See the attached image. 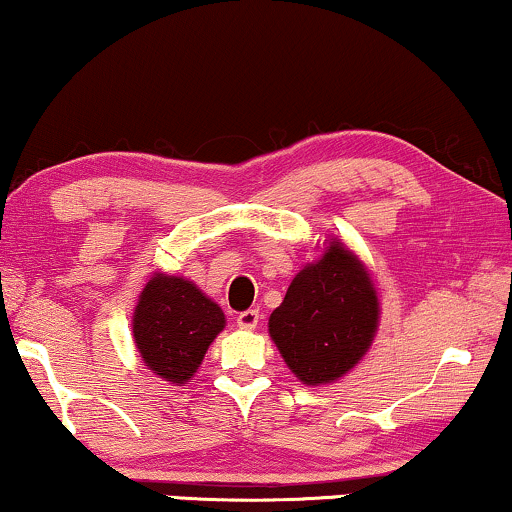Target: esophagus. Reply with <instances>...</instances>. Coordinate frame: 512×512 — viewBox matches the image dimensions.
I'll list each match as a JSON object with an SVG mask.
<instances>
[{"label": "esophagus", "mask_w": 512, "mask_h": 512, "mask_svg": "<svg viewBox=\"0 0 512 512\" xmlns=\"http://www.w3.org/2000/svg\"><path fill=\"white\" fill-rule=\"evenodd\" d=\"M258 321H261V314H258V310H247V312L237 314V326L244 328V331H254V328L258 326Z\"/></svg>", "instance_id": "obj_1"}]
</instances>
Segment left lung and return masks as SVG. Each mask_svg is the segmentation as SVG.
Returning <instances> with one entry per match:
<instances>
[{"label":"left lung","mask_w":512,"mask_h":512,"mask_svg":"<svg viewBox=\"0 0 512 512\" xmlns=\"http://www.w3.org/2000/svg\"><path fill=\"white\" fill-rule=\"evenodd\" d=\"M380 321L366 265L345 244L328 242L317 261L293 277L270 314V338L303 384L319 387L349 373L373 345Z\"/></svg>","instance_id":"left-lung-1"}]
</instances>
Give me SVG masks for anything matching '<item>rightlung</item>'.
<instances>
[{"instance_id": "right-lung-1", "label": "right lung", "mask_w": 512, "mask_h": 512, "mask_svg": "<svg viewBox=\"0 0 512 512\" xmlns=\"http://www.w3.org/2000/svg\"><path fill=\"white\" fill-rule=\"evenodd\" d=\"M226 326L221 307L184 277L156 272L132 314L137 352L163 380L186 384Z\"/></svg>"}]
</instances>
